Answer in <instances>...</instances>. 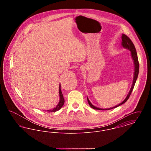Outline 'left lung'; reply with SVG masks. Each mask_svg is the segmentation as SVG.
I'll use <instances>...</instances> for the list:
<instances>
[{
  "label": "left lung",
  "mask_w": 151,
  "mask_h": 151,
  "mask_svg": "<svg viewBox=\"0 0 151 151\" xmlns=\"http://www.w3.org/2000/svg\"><path fill=\"white\" fill-rule=\"evenodd\" d=\"M122 46L126 49H129V50L131 51V56L132 58V59L134 60V65H135V72H134V80H133V83L132 86L130 89L129 93L127 94L126 98L125 99V100L123 101L121 104H119V105L115 106L113 108H109V109H101V108H97L96 106H93L91 102L89 100L88 98L87 97V100L89 104V105H90V106L92 108H93V109L95 110H110L114 108H116L120 105H121L122 104H123L124 103H125L128 100V99H129V96L131 94V92L134 89V87L135 86L136 81H137V76H138V74H139V61H138V58H137V51L135 47V46L134 45V43H132V41L130 40L129 37L128 36L123 34L122 35Z\"/></svg>",
  "instance_id": "8db88e82"
}]
</instances>
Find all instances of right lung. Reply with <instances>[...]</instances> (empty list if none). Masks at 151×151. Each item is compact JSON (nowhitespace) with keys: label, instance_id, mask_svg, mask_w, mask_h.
Returning a JSON list of instances; mask_svg holds the SVG:
<instances>
[{"label":"right lung","instance_id":"obj_1","mask_svg":"<svg viewBox=\"0 0 151 151\" xmlns=\"http://www.w3.org/2000/svg\"><path fill=\"white\" fill-rule=\"evenodd\" d=\"M60 86H59V96H60V100L59 102V104H58L57 106L54 109H51V110H47V111H49V112H55V111H57L58 110H59V109H60L63 106V105H64V103H65V100H64V98H63V94L62 93V91H61V88H60Z\"/></svg>","mask_w":151,"mask_h":151}]
</instances>
